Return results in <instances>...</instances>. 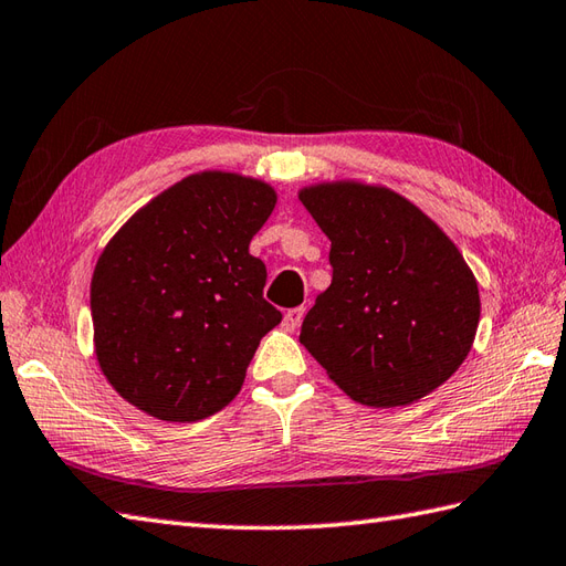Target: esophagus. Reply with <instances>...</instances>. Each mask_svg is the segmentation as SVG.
Masks as SVG:
<instances>
[{
  "label": "esophagus",
  "mask_w": 566,
  "mask_h": 566,
  "mask_svg": "<svg viewBox=\"0 0 566 566\" xmlns=\"http://www.w3.org/2000/svg\"><path fill=\"white\" fill-rule=\"evenodd\" d=\"M304 308H292V311H286L284 313V318H282V327L284 331H289V333H294L296 327L301 325V321H304Z\"/></svg>",
  "instance_id": "obj_1"
}]
</instances>
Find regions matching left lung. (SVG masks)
<instances>
[{"label":"left lung","instance_id":"left-lung-1","mask_svg":"<svg viewBox=\"0 0 566 566\" xmlns=\"http://www.w3.org/2000/svg\"><path fill=\"white\" fill-rule=\"evenodd\" d=\"M298 200L331 239L333 265L301 345L361 405L429 396L475 343L480 292L465 258L437 221L386 186L315 182Z\"/></svg>","mask_w":566,"mask_h":566}]
</instances>
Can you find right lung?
<instances>
[{
	"mask_svg": "<svg viewBox=\"0 0 566 566\" xmlns=\"http://www.w3.org/2000/svg\"><path fill=\"white\" fill-rule=\"evenodd\" d=\"M277 192L202 170L129 217L91 277L96 359L108 384L164 422L227 407L282 313L262 298L265 262L248 253Z\"/></svg>",
	"mask_w": 566,
	"mask_h": 566,
	"instance_id": "1",
	"label": "right lung"
}]
</instances>
